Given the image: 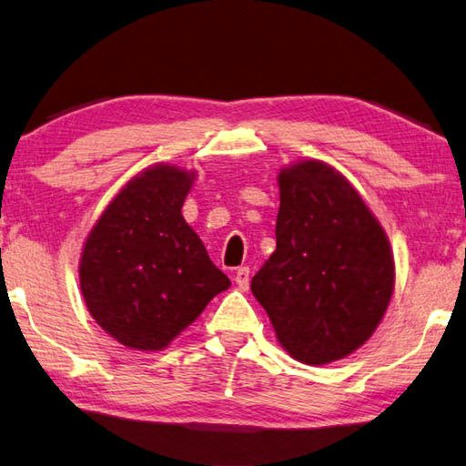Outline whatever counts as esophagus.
<instances>
[{"label": "esophagus", "mask_w": 466, "mask_h": 466, "mask_svg": "<svg viewBox=\"0 0 466 466\" xmlns=\"http://www.w3.org/2000/svg\"><path fill=\"white\" fill-rule=\"evenodd\" d=\"M234 281H236V285L240 287L242 291H248V285H250V268H248V267H240L238 270H236Z\"/></svg>", "instance_id": "1"}]
</instances>
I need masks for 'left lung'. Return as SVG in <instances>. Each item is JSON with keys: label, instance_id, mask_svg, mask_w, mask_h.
<instances>
[{"label": "left lung", "instance_id": "8db88e82", "mask_svg": "<svg viewBox=\"0 0 466 466\" xmlns=\"http://www.w3.org/2000/svg\"><path fill=\"white\" fill-rule=\"evenodd\" d=\"M277 248L250 289L295 360L328 365L365 344L395 287L387 234L334 167L298 160L277 177Z\"/></svg>", "mask_w": 466, "mask_h": 466}]
</instances>
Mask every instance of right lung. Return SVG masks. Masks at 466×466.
<instances>
[{"label":"right lung","mask_w":466,"mask_h":466,"mask_svg":"<svg viewBox=\"0 0 466 466\" xmlns=\"http://www.w3.org/2000/svg\"><path fill=\"white\" fill-rule=\"evenodd\" d=\"M196 177L167 163L145 168L109 201L83 244V299L126 349H167L230 287L181 214Z\"/></svg>","instance_id":"1"}]
</instances>
